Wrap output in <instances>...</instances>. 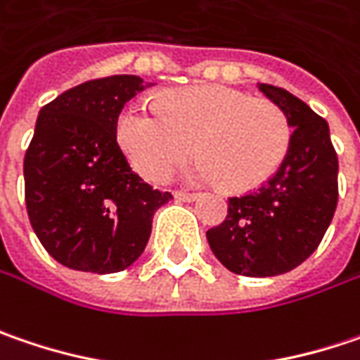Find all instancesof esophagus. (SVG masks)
I'll list each match as a JSON object with an SVG mask.
<instances>
[{
  "instance_id": "34e87169",
  "label": "esophagus",
  "mask_w": 360,
  "mask_h": 360,
  "mask_svg": "<svg viewBox=\"0 0 360 360\" xmlns=\"http://www.w3.org/2000/svg\"><path fill=\"white\" fill-rule=\"evenodd\" d=\"M174 198L180 200V202H192V200L198 198V194H194V192H174Z\"/></svg>"
}]
</instances>
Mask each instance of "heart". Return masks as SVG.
Returning <instances> with one entry per match:
<instances>
[{"label": "heart", "instance_id": "obj_1", "mask_svg": "<svg viewBox=\"0 0 360 360\" xmlns=\"http://www.w3.org/2000/svg\"><path fill=\"white\" fill-rule=\"evenodd\" d=\"M115 137L131 168L150 182H166L194 143L200 158L196 178L217 182L225 192H249L278 172L292 127L271 101L225 84H202L162 93L158 109L125 105Z\"/></svg>", "mask_w": 360, "mask_h": 360}]
</instances>
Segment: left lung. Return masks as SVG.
<instances>
[{
  "mask_svg": "<svg viewBox=\"0 0 360 360\" xmlns=\"http://www.w3.org/2000/svg\"><path fill=\"white\" fill-rule=\"evenodd\" d=\"M259 91L290 121V150L265 184L229 198L225 221L207 231L214 257L247 278L281 276L308 259L338 202V158L328 123L285 89L259 84Z\"/></svg>",
  "mask_w": 360,
  "mask_h": 360,
  "instance_id": "left-lung-1",
  "label": "left lung"
}]
</instances>
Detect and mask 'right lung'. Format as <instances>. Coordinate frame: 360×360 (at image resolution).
I'll list each match as a JSON object with an SVG mask.
<instances>
[{"mask_svg":"<svg viewBox=\"0 0 360 360\" xmlns=\"http://www.w3.org/2000/svg\"><path fill=\"white\" fill-rule=\"evenodd\" d=\"M150 82L86 81L40 109L24 158L27 217L44 249L91 274L127 269L146 249L153 212L172 200L127 164L115 137L123 105Z\"/></svg>","mask_w":360,"mask_h":360,"instance_id":"right-lung-1","label":"right lung"}]
</instances>
